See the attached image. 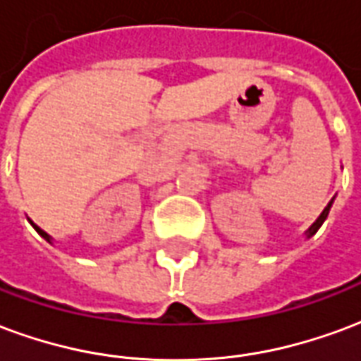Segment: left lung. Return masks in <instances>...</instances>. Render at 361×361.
<instances>
[{
    "instance_id": "left-lung-1",
    "label": "left lung",
    "mask_w": 361,
    "mask_h": 361,
    "mask_svg": "<svg viewBox=\"0 0 361 361\" xmlns=\"http://www.w3.org/2000/svg\"><path fill=\"white\" fill-rule=\"evenodd\" d=\"M331 206H333V200H331V202H329L327 207H325V209H323V213H321L319 217H317V219H315L314 225H312V227H310V228H307V231H306V236H307V238H310V236H314L315 233H317V231H319V227H321V225H323V221L327 219L329 209H331Z\"/></svg>"
}]
</instances>
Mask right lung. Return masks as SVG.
<instances>
[{
	"label": "right lung",
	"mask_w": 361,
	"mask_h": 361,
	"mask_svg": "<svg viewBox=\"0 0 361 361\" xmlns=\"http://www.w3.org/2000/svg\"><path fill=\"white\" fill-rule=\"evenodd\" d=\"M32 227H34V228H36V231H38V235H42V236H44V238H46V240H47V242H51V236L47 235L46 231H42V228H40V227H38V225H34V223H32Z\"/></svg>",
	"instance_id": "obj_1"
}]
</instances>
